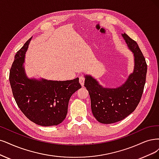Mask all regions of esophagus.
Listing matches in <instances>:
<instances>
[{
    "instance_id": "1",
    "label": "esophagus",
    "mask_w": 159,
    "mask_h": 159,
    "mask_svg": "<svg viewBox=\"0 0 159 159\" xmlns=\"http://www.w3.org/2000/svg\"><path fill=\"white\" fill-rule=\"evenodd\" d=\"M79 83L80 84H81L82 86H84V77L83 76H79Z\"/></svg>"
}]
</instances>
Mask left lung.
<instances>
[{
    "mask_svg": "<svg viewBox=\"0 0 159 159\" xmlns=\"http://www.w3.org/2000/svg\"><path fill=\"white\" fill-rule=\"evenodd\" d=\"M134 56L133 72L122 85L103 87L91 75H85L84 86L89 92L92 112L102 124L120 121L136 109L142 98L147 74L145 57L136 41L125 33L121 34Z\"/></svg>",
    "mask_w": 159,
    "mask_h": 159,
    "instance_id": "obj_1",
    "label": "left lung"
}]
</instances>
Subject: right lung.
<instances>
[{"mask_svg":"<svg viewBox=\"0 0 159 159\" xmlns=\"http://www.w3.org/2000/svg\"><path fill=\"white\" fill-rule=\"evenodd\" d=\"M32 37L16 53L10 71V83L16 102L22 113L35 124L56 126L66 119L70 98L81 88L77 77L70 80L28 78L25 53Z\"/></svg>","mask_w":159,"mask_h":159,"instance_id":"obj_1","label":"right lung"}]
</instances>
